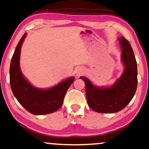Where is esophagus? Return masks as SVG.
<instances>
[{
    "label": "esophagus",
    "instance_id": "34e87169",
    "mask_svg": "<svg viewBox=\"0 0 149 149\" xmlns=\"http://www.w3.org/2000/svg\"><path fill=\"white\" fill-rule=\"evenodd\" d=\"M84 69H83L82 67H78L76 69V74L77 76H80L84 73Z\"/></svg>",
    "mask_w": 149,
    "mask_h": 149
}]
</instances>
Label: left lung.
<instances>
[{
  "label": "left lung",
  "instance_id": "8db88e82",
  "mask_svg": "<svg viewBox=\"0 0 149 149\" xmlns=\"http://www.w3.org/2000/svg\"><path fill=\"white\" fill-rule=\"evenodd\" d=\"M121 48V60L125 66L120 78L110 87H98L88 78L80 77L86 86V100L93 110L100 113L119 112L134 97L138 85L137 63L130 43L125 37L118 39Z\"/></svg>",
  "mask_w": 149,
  "mask_h": 149
}]
</instances>
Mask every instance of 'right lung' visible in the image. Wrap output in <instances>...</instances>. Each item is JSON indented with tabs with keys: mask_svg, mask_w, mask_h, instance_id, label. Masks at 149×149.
Listing matches in <instances>:
<instances>
[{
	"mask_svg": "<svg viewBox=\"0 0 149 149\" xmlns=\"http://www.w3.org/2000/svg\"><path fill=\"white\" fill-rule=\"evenodd\" d=\"M26 36V33L17 43L11 61L9 80L11 90L19 104L31 114L52 113L62 106L65 93L75 78L71 77L47 89L37 88L30 84L23 76L19 67L21 47Z\"/></svg>",
	"mask_w": 149,
	"mask_h": 149,
	"instance_id": "1",
	"label": "right lung"
}]
</instances>
